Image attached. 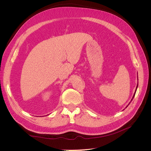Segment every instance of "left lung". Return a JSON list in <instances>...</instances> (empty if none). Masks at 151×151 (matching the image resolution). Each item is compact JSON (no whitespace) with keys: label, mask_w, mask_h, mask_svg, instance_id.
<instances>
[{"label":"left lung","mask_w":151,"mask_h":151,"mask_svg":"<svg viewBox=\"0 0 151 151\" xmlns=\"http://www.w3.org/2000/svg\"><path fill=\"white\" fill-rule=\"evenodd\" d=\"M137 80H138V73H137ZM137 88H138V83H137V87H136V89H135V93H134V95H133V97H132V99H131V101H130V102L132 101V99H133V98H134V96H135V93H136V91H137ZM130 102L129 103V104H128L127 105V106H126V108L128 106H129V104L130 103Z\"/></svg>","instance_id":"left-lung-1"}]
</instances>
